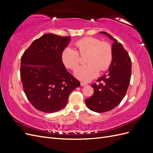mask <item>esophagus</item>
Wrapping results in <instances>:
<instances>
[{
    "label": "esophagus",
    "mask_w": 153,
    "mask_h": 153,
    "mask_svg": "<svg viewBox=\"0 0 153 153\" xmlns=\"http://www.w3.org/2000/svg\"><path fill=\"white\" fill-rule=\"evenodd\" d=\"M80 85H81L82 86H85V85H87V84H86L85 82H80Z\"/></svg>",
    "instance_id": "esophagus-1"
}]
</instances>
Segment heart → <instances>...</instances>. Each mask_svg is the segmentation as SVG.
<instances>
[{"instance_id": "obj_1", "label": "heart", "mask_w": 153, "mask_h": 153, "mask_svg": "<svg viewBox=\"0 0 153 153\" xmlns=\"http://www.w3.org/2000/svg\"><path fill=\"white\" fill-rule=\"evenodd\" d=\"M77 50L65 48L62 52L61 59L66 68L75 70L80 63V56L87 54L85 62L87 64L78 68L75 76L80 80L89 82L98 75L100 71H105L109 68L113 60L111 46L100 39L86 37L76 41Z\"/></svg>"}]
</instances>
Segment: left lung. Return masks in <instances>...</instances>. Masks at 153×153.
I'll use <instances>...</instances> for the list:
<instances>
[{"mask_svg": "<svg viewBox=\"0 0 153 153\" xmlns=\"http://www.w3.org/2000/svg\"><path fill=\"white\" fill-rule=\"evenodd\" d=\"M114 41L113 60L106 74L92 84L94 93L85 100L90 110L96 112H108L117 106L124 98L130 82L131 61L121 43L106 32H100Z\"/></svg>", "mask_w": 153, "mask_h": 153, "instance_id": "obj_1", "label": "left lung"}]
</instances>
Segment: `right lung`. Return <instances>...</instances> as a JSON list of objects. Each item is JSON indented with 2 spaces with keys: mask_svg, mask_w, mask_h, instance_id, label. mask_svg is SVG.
I'll use <instances>...</instances> for the list:
<instances>
[{
  "mask_svg": "<svg viewBox=\"0 0 153 153\" xmlns=\"http://www.w3.org/2000/svg\"><path fill=\"white\" fill-rule=\"evenodd\" d=\"M71 37L46 34L34 40L21 57L20 78L34 107L45 113L62 109L69 94L80 85L64 66L62 50Z\"/></svg>",
  "mask_w": 153,
  "mask_h": 153,
  "instance_id": "add662e5",
  "label": "right lung"
}]
</instances>
